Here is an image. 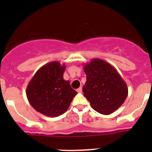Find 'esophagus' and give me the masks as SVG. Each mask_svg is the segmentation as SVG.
<instances>
[{"label":"esophagus","instance_id":"1","mask_svg":"<svg viewBox=\"0 0 152 152\" xmlns=\"http://www.w3.org/2000/svg\"><path fill=\"white\" fill-rule=\"evenodd\" d=\"M76 91H77L78 93H82V87H79V88H78Z\"/></svg>","mask_w":152,"mask_h":152}]
</instances>
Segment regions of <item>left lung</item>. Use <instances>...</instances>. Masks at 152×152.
Returning a JSON list of instances; mask_svg holds the SVG:
<instances>
[{"instance_id": "obj_1", "label": "left lung", "mask_w": 152, "mask_h": 152, "mask_svg": "<svg viewBox=\"0 0 152 152\" xmlns=\"http://www.w3.org/2000/svg\"><path fill=\"white\" fill-rule=\"evenodd\" d=\"M84 70L87 80L83 93L93 110L110 115L123 104L128 96V87L113 65L95 58L84 65Z\"/></svg>"}]
</instances>
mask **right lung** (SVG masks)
I'll use <instances>...</instances> for the list:
<instances>
[{
	"label": "right lung",
	"instance_id": "obj_1",
	"mask_svg": "<svg viewBox=\"0 0 152 152\" xmlns=\"http://www.w3.org/2000/svg\"><path fill=\"white\" fill-rule=\"evenodd\" d=\"M65 64L58 61L45 64L35 73L26 87V96L36 111L48 117H57L69 108L77 92L63 79Z\"/></svg>",
	"mask_w": 152,
	"mask_h": 152
}]
</instances>
